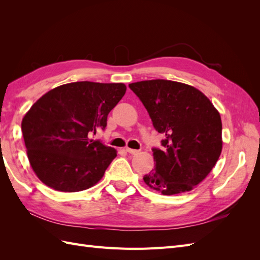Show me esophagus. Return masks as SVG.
<instances>
[{
    "label": "esophagus",
    "instance_id": "1",
    "mask_svg": "<svg viewBox=\"0 0 260 260\" xmlns=\"http://www.w3.org/2000/svg\"><path fill=\"white\" fill-rule=\"evenodd\" d=\"M125 151H127L129 154H132V155H136V154L139 153L138 149H133V148H129V147L125 148Z\"/></svg>",
    "mask_w": 260,
    "mask_h": 260
}]
</instances>
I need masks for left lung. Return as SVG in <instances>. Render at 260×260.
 Instances as JSON below:
<instances>
[{
    "label": "left lung",
    "mask_w": 260,
    "mask_h": 260,
    "mask_svg": "<svg viewBox=\"0 0 260 260\" xmlns=\"http://www.w3.org/2000/svg\"><path fill=\"white\" fill-rule=\"evenodd\" d=\"M142 102L162 149L152 148L155 169L144 182L164 195L191 191L207 177L222 149L221 118L198 89L181 82L156 79L130 83Z\"/></svg>",
    "instance_id": "left-lung-1"
}]
</instances>
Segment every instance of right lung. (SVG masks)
I'll return each instance as SVG.
<instances>
[{"label": "right lung", "instance_id": "obj_1", "mask_svg": "<svg viewBox=\"0 0 260 260\" xmlns=\"http://www.w3.org/2000/svg\"><path fill=\"white\" fill-rule=\"evenodd\" d=\"M123 83L73 82L57 86L31 106L21 122L28 159L44 184L79 192L96 184L117 156L92 140L125 93Z\"/></svg>", "mask_w": 260, "mask_h": 260}]
</instances>
